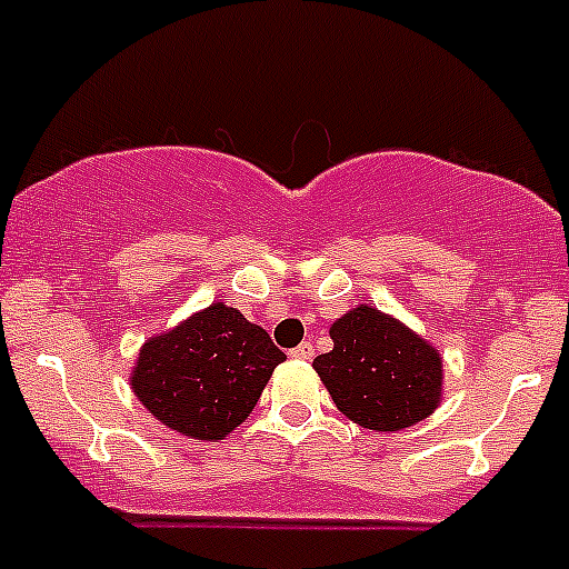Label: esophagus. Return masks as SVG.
I'll return each mask as SVG.
<instances>
[{
    "label": "esophagus",
    "instance_id": "esophagus-1",
    "mask_svg": "<svg viewBox=\"0 0 569 569\" xmlns=\"http://www.w3.org/2000/svg\"><path fill=\"white\" fill-rule=\"evenodd\" d=\"M291 358H297V361H311V358H313L311 341H302V345H297L295 350H291Z\"/></svg>",
    "mask_w": 569,
    "mask_h": 569
}]
</instances>
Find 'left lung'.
<instances>
[{"instance_id": "obj_1", "label": "left lung", "mask_w": 569, "mask_h": 569, "mask_svg": "<svg viewBox=\"0 0 569 569\" xmlns=\"http://www.w3.org/2000/svg\"><path fill=\"white\" fill-rule=\"evenodd\" d=\"M333 350L313 369L336 408L369 431H402L431 417L442 400V358L422 336L372 306H358L330 328Z\"/></svg>"}]
</instances>
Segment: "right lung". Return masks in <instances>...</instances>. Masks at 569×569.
Listing matches in <instances>:
<instances>
[{
	"label": "right lung",
	"instance_id": "obj_1",
	"mask_svg": "<svg viewBox=\"0 0 569 569\" xmlns=\"http://www.w3.org/2000/svg\"><path fill=\"white\" fill-rule=\"evenodd\" d=\"M283 361L286 352L261 325L247 322L224 302H211L141 347L130 386L167 428L213 442L250 417Z\"/></svg>",
	"mask_w": 569,
	"mask_h": 569
}]
</instances>
